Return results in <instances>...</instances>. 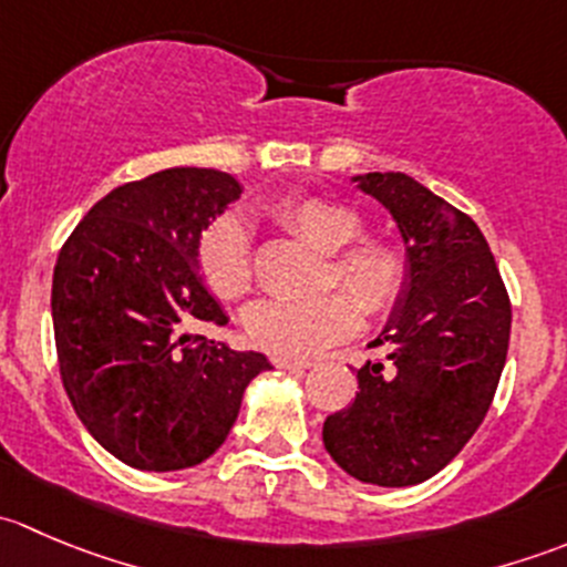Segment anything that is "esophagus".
I'll use <instances>...</instances> for the list:
<instances>
[{
	"instance_id": "34e87169",
	"label": "esophagus",
	"mask_w": 567,
	"mask_h": 567,
	"mask_svg": "<svg viewBox=\"0 0 567 567\" xmlns=\"http://www.w3.org/2000/svg\"><path fill=\"white\" fill-rule=\"evenodd\" d=\"M274 364H277V368H282V370H307V368H312V362L310 359H290V357H274L271 359Z\"/></svg>"
}]
</instances>
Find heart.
Instances as JSON below:
<instances>
[{
    "label": "heart",
    "mask_w": 567,
    "mask_h": 567,
    "mask_svg": "<svg viewBox=\"0 0 567 567\" xmlns=\"http://www.w3.org/2000/svg\"><path fill=\"white\" fill-rule=\"evenodd\" d=\"M268 216L296 241L329 255L323 288L346 290L352 299L331 293L316 301H260L244 318L257 348L274 357H316L353 334L357 310L368 318H384L403 299L409 255L390 236H362L364 216L359 208L320 194H290L274 199ZM197 262L205 285L219 299L241 301L255 290V251L247 227L236 216H221L205 227Z\"/></svg>",
    "instance_id": "obj_1"
}]
</instances>
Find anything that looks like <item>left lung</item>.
Instances as JSON below:
<instances>
[{
	"label": "left lung",
	"mask_w": 567,
	"mask_h": 567,
	"mask_svg": "<svg viewBox=\"0 0 567 567\" xmlns=\"http://www.w3.org/2000/svg\"><path fill=\"white\" fill-rule=\"evenodd\" d=\"M359 188L398 221L409 285L357 370L359 392L323 422L326 453L362 483H425L466 447L499 386L511 296L480 227L403 173H368Z\"/></svg>",
	"instance_id": "1"
}]
</instances>
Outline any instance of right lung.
<instances>
[{"label":"right lung","mask_w":567,"mask_h":567,"mask_svg":"<svg viewBox=\"0 0 567 567\" xmlns=\"http://www.w3.org/2000/svg\"><path fill=\"white\" fill-rule=\"evenodd\" d=\"M241 197L233 175L173 167L112 188L62 244L51 282L60 379L95 442L142 472L225 444L268 359L197 334L227 316L199 277L205 227Z\"/></svg>","instance_id":"obj_1"}]
</instances>
